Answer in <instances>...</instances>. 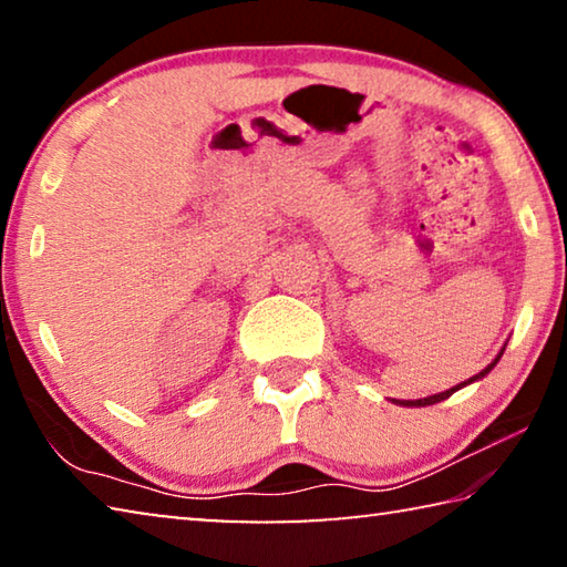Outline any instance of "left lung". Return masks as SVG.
Here are the masks:
<instances>
[{"label": "left lung", "instance_id": "8db88e82", "mask_svg": "<svg viewBox=\"0 0 567 567\" xmlns=\"http://www.w3.org/2000/svg\"><path fill=\"white\" fill-rule=\"evenodd\" d=\"M503 352H505V344H503V350L495 354V360L487 364L485 370H480L477 375H473L470 380H465V382H460V385H455V388H450V390H445V392H437V395H427V398H420V400H392L395 402V405H402V408H425V405H435V402H443V400H447L450 395H453V392H457V390H463L465 385H473V382H477V380H483L487 372H491L497 362H501V358H503Z\"/></svg>", "mask_w": 567, "mask_h": 567}]
</instances>
